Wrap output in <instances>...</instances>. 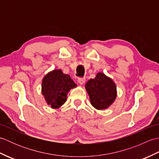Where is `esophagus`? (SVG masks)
<instances>
[{
  "instance_id": "1",
  "label": "esophagus",
  "mask_w": 159,
  "mask_h": 159,
  "mask_svg": "<svg viewBox=\"0 0 159 159\" xmlns=\"http://www.w3.org/2000/svg\"><path fill=\"white\" fill-rule=\"evenodd\" d=\"M85 81V78H79V79H78V82H79L80 85H83Z\"/></svg>"
}]
</instances>
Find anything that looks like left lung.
Segmentation results:
<instances>
[{
    "label": "left lung",
    "mask_w": 159,
    "mask_h": 159,
    "mask_svg": "<svg viewBox=\"0 0 159 159\" xmlns=\"http://www.w3.org/2000/svg\"><path fill=\"white\" fill-rule=\"evenodd\" d=\"M85 89L91 104L99 110L109 107L117 96L116 84L103 73H98L95 79H90L86 83Z\"/></svg>",
    "instance_id": "8db88e82"
}]
</instances>
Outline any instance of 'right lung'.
<instances>
[{
    "label": "right lung",
    "instance_id": "right-lung-1",
    "mask_svg": "<svg viewBox=\"0 0 159 159\" xmlns=\"http://www.w3.org/2000/svg\"><path fill=\"white\" fill-rule=\"evenodd\" d=\"M42 87L47 103L53 109H57L66 102L67 93L76 87V84L61 70H55L43 78Z\"/></svg>",
    "mask_w": 159,
    "mask_h": 159
}]
</instances>
